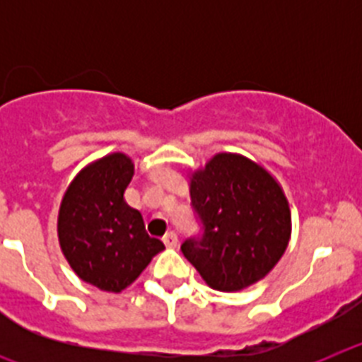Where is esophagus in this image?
Returning a JSON list of instances; mask_svg holds the SVG:
<instances>
[{
	"mask_svg": "<svg viewBox=\"0 0 362 362\" xmlns=\"http://www.w3.org/2000/svg\"><path fill=\"white\" fill-rule=\"evenodd\" d=\"M163 243H165L166 246H170V248H175V246H177V243H179L177 233H175V232H166L165 238H163Z\"/></svg>",
	"mask_w": 362,
	"mask_h": 362,
	"instance_id": "obj_1",
	"label": "esophagus"
}]
</instances>
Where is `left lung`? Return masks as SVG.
Listing matches in <instances>:
<instances>
[{"mask_svg":"<svg viewBox=\"0 0 362 362\" xmlns=\"http://www.w3.org/2000/svg\"><path fill=\"white\" fill-rule=\"evenodd\" d=\"M201 235L181 252L209 286L238 292L263 279L288 246V201L263 166L238 153H217L190 177Z\"/></svg>","mask_w":362,"mask_h":362,"instance_id":"left-lung-1","label":"left lung"}]
</instances>
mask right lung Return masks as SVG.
Instances as JSON below:
<instances>
[{
    "mask_svg": "<svg viewBox=\"0 0 362 362\" xmlns=\"http://www.w3.org/2000/svg\"><path fill=\"white\" fill-rule=\"evenodd\" d=\"M132 175L129 156H105L76 175L59 206L57 235L66 261L85 283L105 292L127 288L165 248L124 201Z\"/></svg>",
    "mask_w": 362,
    "mask_h": 362,
    "instance_id": "obj_1",
    "label": "right lung"
}]
</instances>
